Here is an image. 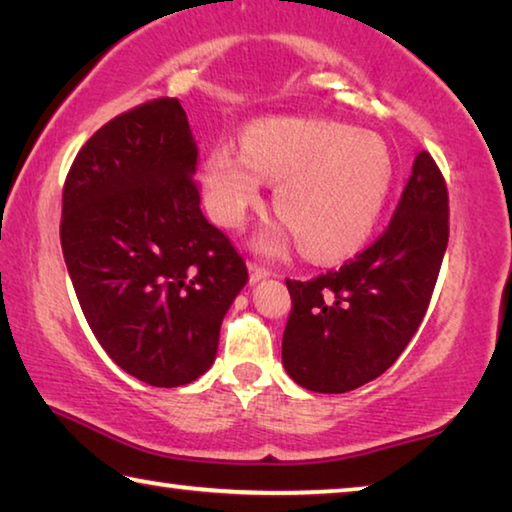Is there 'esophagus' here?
<instances>
[{
    "instance_id": "1",
    "label": "esophagus",
    "mask_w": 512,
    "mask_h": 512,
    "mask_svg": "<svg viewBox=\"0 0 512 512\" xmlns=\"http://www.w3.org/2000/svg\"><path fill=\"white\" fill-rule=\"evenodd\" d=\"M248 273H250V282H259V280H264V277L271 275V271H268L266 266L257 264V262H248Z\"/></svg>"
}]
</instances>
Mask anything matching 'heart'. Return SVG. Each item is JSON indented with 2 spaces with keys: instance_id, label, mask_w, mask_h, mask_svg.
I'll list each match as a JSON object with an SVG mask.
<instances>
[{
  "instance_id": "b5f03b06",
  "label": "heart",
  "mask_w": 512,
  "mask_h": 512,
  "mask_svg": "<svg viewBox=\"0 0 512 512\" xmlns=\"http://www.w3.org/2000/svg\"><path fill=\"white\" fill-rule=\"evenodd\" d=\"M395 162L379 135L314 119L250 124L241 153L219 144L203 167L205 201L228 228L262 201V180L275 185L273 205L302 253L339 259L366 244L391 194ZM268 239L266 246H273Z\"/></svg>"
}]
</instances>
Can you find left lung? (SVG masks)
Here are the masks:
<instances>
[{
	"instance_id": "1",
	"label": "left lung",
	"mask_w": 512,
	"mask_h": 512,
	"mask_svg": "<svg viewBox=\"0 0 512 512\" xmlns=\"http://www.w3.org/2000/svg\"><path fill=\"white\" fill-rule=\"evenodd\" d=\"M447 239V185L422 151L391 223L363 253L314 280H287L282 363L291 379L348 393L384 375L427 314Z\"/></svg>"
}]
</instances>
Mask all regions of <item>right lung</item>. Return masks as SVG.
<instances>
[{"mask_svg": "<svg viewBox=\"0 0 512 512\" xmlns=\"http://www.w3.org/2000/svg\"><path fill=\"white\" fill-rule=\"evenodd\" d=\"M183 106L146 101L81 146L63 185L60 246L101 348L128 375L173 388L201 377L244 257L201 212Z\"/></svg>", "mask_w": 512, "mask_h": 512, "instance_id": "add662e5", "label": "right lung"}]
</instances>
